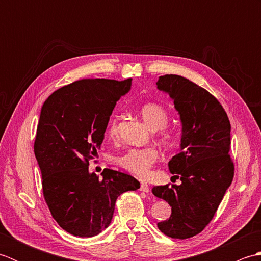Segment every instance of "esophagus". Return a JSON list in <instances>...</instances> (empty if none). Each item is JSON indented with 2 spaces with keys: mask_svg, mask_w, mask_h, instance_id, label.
Instances as JSON below:
<instances>
[{
  "mask_svg": "<svg viewBox=\"0 0 261 261\" xmlns=\"http://www.w3.org/2000/svg\"><path fill=\"white\" fill-rule=\"evenodd\" d=\"M140 191L141 192H145V193H149V186L146 184V182H141Z\"/></svg>",
  "mask_w": 261,
  "mask_h": 261,
  "instance_id": "obj_1",
  "label": "esophagus"
}]
</instances>
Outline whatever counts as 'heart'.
I'll return each mask as SVG.
<instances>
[{
  "instance_id": "1",
  "label": "heart",
  "mask_w": 261,
  "mask_h": 261,
  "mask_svg": "<svg viewBox=\"0 0 261 261\" xmlns=\"http://www.w3.org/2000/svg\"><path fill=\"white\" fill-rule=\"evenodd\" d=\"M140 114L147 125L152 130L160 129L159 137L166 145H170L175 140V134L171 130L164 129L168 121V112L163 105L158 103H146L140 108ZM108 135L116 138L119 135V118L114 116L108 126ZM158 159V151L153 147L129 149L119 159L120 165L130 173L140 177H148L153 164Z\"/></svg>"
}]
</instances>
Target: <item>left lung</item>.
<instances>
[{"label": "left lung", "instance_id": "8db88e82", "mask_svg": "<svg viewBox=\"0 0 261 261\" xmlns=\"http://www.w3.org/2000/svg\"><path fill=\"white\" fill-rule=\"evenodd\" d=\"M156 84L169 94L181 122L180 150L168 163L181 184L152 188L171 206L169 219L157 225L166 236L187 239L211 222L233 179L231 124L218 99L185 77L164 75Z\"/></svg>", "mask_w": 261, "mask_h": 261}]
</instances>
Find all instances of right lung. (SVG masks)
<instances>
[{
    "instance_id": "add662e5",
    "label": "right lung",
    "mask_w": 261,
    "mask_h": 261,
    "mask_svg": "<svg viewBox=\"0 0 261 261\" xmlns=\"http://www.w3.org/2000/svg\"><path fill=\"white\" fill-rule=\"evenodd\" d=\"M130 87L131 79L76 81L55 91L41 108L33 148L43 197L60 228L75 237L101 233L112 221L116 198L140 188L121 171L105 168L102 179L88 171L110 115Z\"/></svg>"
}]
</instances>
